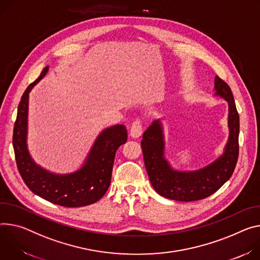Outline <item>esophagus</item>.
Listing matches in <instances>:
<instances>
[{"instance_id": "obj_1", "label": "esophagus", "mask_w": 260, "mask_h": 260, "mask_svg": "<svg viewBox=\"0 0 260 260\" xmlns=\"http://www.w3.org/2000/svg\"><path fill=\"white\" fill-rule=\"evenodd\" d=\"M141 134H142V124H141L140 120H136L132 124L131 136L132 138H139Z\"/></svg>"}]
</instances>
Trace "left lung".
<instances>
[{
  "mask_svg": "<svg viewBox=\"0 0 260 260\" xmlns=\"http://www.w3.org/2000/svg\"><path fill=\"white\" fill-rule=\"evenodd\" d=\"M215 96L228 103L229 137L223 153L205 167L179 171L165 156V136L160 118L152 121L143 134L141 146L149 180L157 194L171 200L188 202L204 199L217 192L230 178L239 157L240 117L230 87L218 76Z\"/></svg>",
  "mask_w": 260,
  "mask_h": 260,
  "instance_id": "obj_1",
  "label": "left lung"
}]
</instances>
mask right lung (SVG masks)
Instances as JSON below:
<instances>
[{
  "instance_id": "add662e5",
  "label": "right lung",
  "mask_w": 260,
  "mask_h": 260,
  "mask_svg": "<svg viewBox=\"0 0 260 260\" xmlns=\"http://www.w3.org/2000/svg\"><path fill=\"white\" fill-rule=\"evenodd\" d=\"M49 72L45 66L38 79L22 94L13 129L16 165L23 181L37 196L65 207L86 206L99 201L108 191L117 149L127 140L123 124L105 128L88 152L83 166L72 173L57 174L35 162L28 149L29 93Z\"/></svg>"
}]
</instances>
